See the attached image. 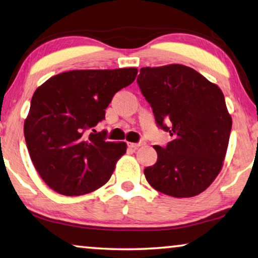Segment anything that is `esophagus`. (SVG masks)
Returning <instances> with one entry per match:
<instances>
[{"label":"esophagus","mask_w":258,"mask_h":258,"mask_svg":"<svg viewBox=\"0 0 258 258\" xmlns=\"http://www.w3.org/2000/svg\"><path fill=\"white\" fill-rule=\"evenodd\" d=\"M146 144L145 140H140L139 142H137V144H134V142H128V147L130 148H133V149H137L139 148L140 146H144Z\"/></svg>","instance_id":"obj_1"}]
</instances>
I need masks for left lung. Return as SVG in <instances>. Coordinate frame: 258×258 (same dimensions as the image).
Segmentation results:
<instances>
[{"label":"left lung","instance_id":"left-lung-1","mask_svg":"<svg viewBox=\"0 0 258 258\" xmlns=\"http://www.w3.org/2000/svg\"><path fill=\"white\" fill-rule=\"evenodd\" d=\"M137 81L157 126L171 137L166 146H154L157 162L145 169L147 181L173 198L199 195L222 170L230 140L223 92L180 64L142 68Z\"/></svg>","mask_w":258,"mask_h":258}]
</instances>
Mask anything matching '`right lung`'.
Wrapping results in <instances>:
<instances>
[{
  "instance_id": "right-lung-1",
  "label": "right lung",
  "mask_w": 258,
  "mask_h": 258,
  "mask_svg": "<svg viewBox=\"0 0 258 258\" xmlns=\"http://www.w3.org/2000/svg\"><path fill=\"white\" fill-rule=\"evenodd\" d=\"M137 73L136 68L69 71L36 89L24 136L34 167L51 189L79 196L109 180L126 144L105 141L107 132L97 133L95 126Z\"/></svg>"
}]
</instances>
